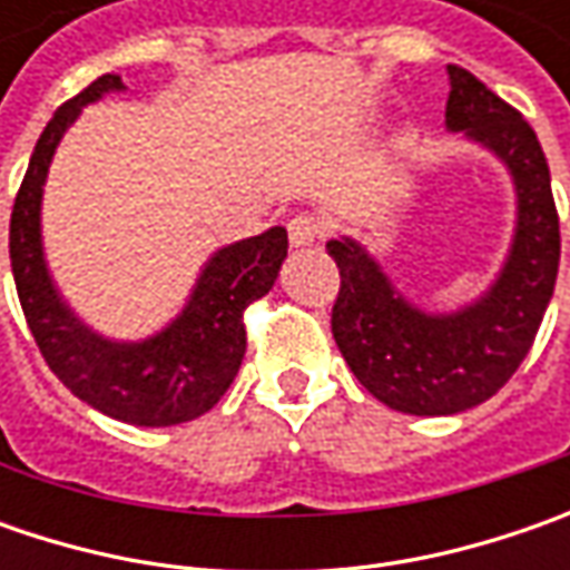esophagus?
<instances>
[{
    "mask_svg": "<svg viewBox=\"0 0 570 570\" xmlns=\"http://www.w3.org/2000/svg\"><path fill=\"white\" fill-rule=\"evenodd\" d=\"M320 237H323V222H320L317 215L301 212V215H295V218L288 222V240H292L295 247H311Z\"/></svg>",
    "mask_w": 570,
    "mask_h": 570,
    "instance_id": "1",
    "label": "esophagus"
}]
</instances>
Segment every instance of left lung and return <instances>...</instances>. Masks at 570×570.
I'll list each match as a JSON object with an SVG mask.
<instances>
[{
    "instance_id": "obj_1",
    "label": "left lung",
    "mask_w": 570,
    "mask_h": 570,
    "mask_svg": "<svg viewBox=\"0 0 570 570\" xmlns=\"http://www.w3.org/2000/svg\"><path fill=\"white\" fill-rule=\"evenodd\" d=\"M448 126L511 167L517 234L492 292L460 314H422L393 292L355 240H330L340 266L333 340L362 386L396 412L453 415L485 403L514 377L556 292L559 212L533 126L463 66H448Z\"/></svg>"
}]
</instances>
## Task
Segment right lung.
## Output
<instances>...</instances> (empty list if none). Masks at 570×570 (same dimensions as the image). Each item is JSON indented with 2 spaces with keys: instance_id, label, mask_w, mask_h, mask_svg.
Wrapping results in <instances>:
<instances>
[{
  "instance_id": "right-lung-1",
  "label": "right lung",
  "mask_w": 570,
  "mask_h": 570,
  "mask_svg": "<svg viewBox=\"0 0 570 570\" xmlns=\"http://www.w3.org/2000/svg\"><path fill=\"white\" fill-rule=\"evenodd\" d=\"M107 72L66 100L37 139L18 187L9 225L11 275L31 336L59 381L81 403L129 425L165 428L193 422L225 396L247 352L244 311L273 288L288 256L285 228L230 244L208 259L184 314L145 342H110L81 326L56 295L40 247V196L56 145L78 110L104 91H120Z\"/></svg>"
}]
</instances>
